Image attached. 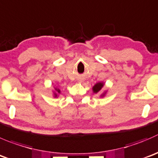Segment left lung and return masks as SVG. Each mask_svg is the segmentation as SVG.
Wrapping results in <instances>:
<instances>
[{
  "mask_svg": "<svg viewBox=\"0 0 158 158\" xmlns=\"http://www.w3.org/2000/svg\"><path fill=\"white\" fill-rule=\"evenodd\" d=\"M104 83L102 82H97L96 84H95L93 86V93H101V90H102V88L103 87ZM107 91H104L103 93H102L100 94V97H104L106 94Z\"/></svg>",
  "mask_w": 158,
  "mask_h": 158,
  "instance_id": "8db88e82",
  "label": "left lung"
}]
</instances>
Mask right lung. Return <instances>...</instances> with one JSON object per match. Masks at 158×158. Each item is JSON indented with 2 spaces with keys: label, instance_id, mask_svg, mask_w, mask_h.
Segmentation results:
<instances>
[{
  "label": "right lung",
  "instance_id": "1",
  "mask_svg": "<svg viewBox=\"0 0 158 158\" xmlns=\"http://www.w3.org/2000/svg\"><path fill=\"white\" fill-rule=\"evenodd\" d=\"M54 88H55V90L53 91V95H54V97L56 98L58 97L59 94H60L61 93V90L59 89L58 87H54Z\"/></svg>",
  "mask_w": 158,
  "mask_h": 158
}]
</instances>
